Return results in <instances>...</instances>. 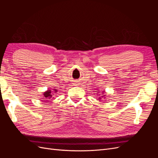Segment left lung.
I'll use <instances>...</instances> for the list:
<instances>
[{
	"label": "left lung",
	"instance_id": "obj_1",
	"mask_svg": "<svg viewBox=\"0 0 158 158\" xmlns=\"http://www.w3.org/2000/svg\"><path fill=\"white\" fill-rule=\"evenodd\" d=\"M97 91H98V92H97L98 93V94H99V92H98V91H99V90H97ZM105 92H105V91H103V92H102V94H104V93H105ZM103 94H102V95H103ZM105 96H106V95H102V97H99V98H98L99 99H98V100H99V101H101V99H102V98H103V97H105Z\"/></svg>",
	"mask_w": 158,
	"mask_h": 158
}]
</instances>
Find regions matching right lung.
<instances>
[{"label":"right lung","mask_w":158,"mask_h":158,"mask_svg":"<svg viewBox=\"0 0 158 158\" xmlns=\"http://www.w3.org/2000/svg\"><path fill=\"white\" fill-rule=\"evenodd\" d=\"M57 92V89H48L45 91V92H44L43 94H44V97L45 98V99H50L52 97V95H53V94H56Z\"/></svg>","instance_id":"obj_1"}]
</instances>
